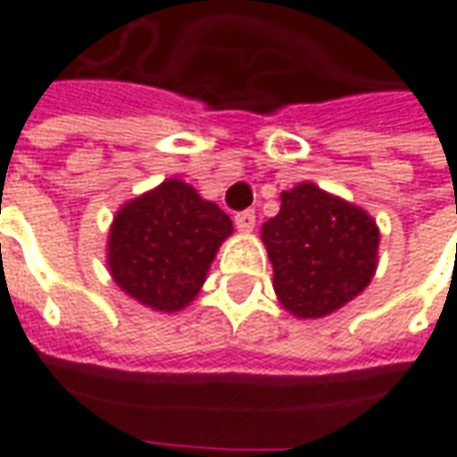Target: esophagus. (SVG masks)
<instances>
[{"label": "esophagus", "instance_id": "obj_1", "mask_svg": "<svg viewBox=\"0 0 457 457\" xmlns=\"http://www.w3.org/2000/svg\"><path fill=\"white\" fill-rule=\"evenodd\" d=\"M235 225H237L239 232H252L254 229V212L252 210H242L235 215Z\"/></svg>", "mask_w": 457, "mask_h": 457}]
</instances>
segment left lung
<instances>
[{
	"label": "left lung",
	"mask_w": 457,
	"mask_h": 457,
	"mask_svg": "<svg viewBox=\"0 0 457 457\" xmlns=\"http://www.w3.org/2000/svg\"><path fill=\"white\" fill-rule=\"evenodd\" d=\"M281 306L316 320L370 287L379 259V228L354 203L303 180L281 193L278 215L262 225Z\"/></svg>",
	"instance_id": "1"
}]
</instances>
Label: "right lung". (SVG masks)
Instances as JSON below:
<instances>
[{
    "label": "right lung",
    "instance_id": "add662e5",
    "mask_svg": "<svg viewBox=\"0 0 457 457\" xmlns=\"http://www.w3.org/2000/svg\"><path fill=\"white\" fill-rule=\"evenodd\" d=\"M232 220L190 183L166 179L127 200L110 225L107 269L114 284L141 306L176 313L205 284Z\"/></svg>",
    "mask_w": 457,
    "mask_h": 457
}]
</instances>
